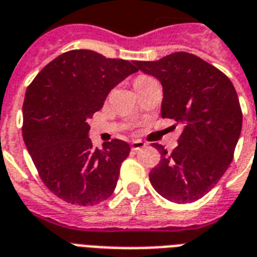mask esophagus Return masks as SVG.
<instances>
[{
	"instance_id": "1",
	"label": "esophagus",
	"mask_w": 257,
	"mask_h": 257,
	"mask_svg": "<svg viewBox=\"0 0 257 257\" xmlns=\"http://www.w3.org/2000/svg\"><path fill=\"white\" fill-rule=\"evenodd\" d=\"M145 146H146V143L142 142V141H133L131 142V150H141Z\"/></svg>"
}]
</instances>
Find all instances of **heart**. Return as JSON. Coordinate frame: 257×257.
I'll return each mask as SVG.
<instances>
[{
	"label": "heart",
	"instance_id": "1",
	"mask_svg": "<svg viewBox=\"0 0 257 257\" xmlns=\"http://www.w3.org/2000/svg\"><path fill=\"white\" fill-rule=\"evenodd\" d=\"M149 79H151V77H149V76H138V77H137V79H135L134 84L137 85V84H139V83H142V81L149 80Z\"/></svg>",
	"mask_w": 257,
	"mask_h": 257
}]
</instances>
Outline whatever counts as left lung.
Listing matches in <instances>:
<instances>
[{
  "label": "left lung",
  "instance_id": "left-lung-1",
  "mask_svg": "<svg viewBox=\"0 0 257 257\" xmlns=\"http://www.w3.org/2000/svg\"><path fill=\"white\" fill-rule=\"evenodd\" d=\"M135 64L161 81L162 118L184 124L172 153L154 143L161 161L149 174L151 185L172 202H194L214 188L233 160L242 124L236 89L225 73L188 52Z\"/></svg>",
  "mask_w": 257,
  "mask_h": 257
}]
</instances>
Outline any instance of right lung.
Here are the masks:
<instances>
[{"mask_svg": "<svg viewBox=\"0 0 257 257\" xmlns=\"http://www.w3.org/2000/svg\"><path fill=\"white\" fill-rule=\"evenodd\" d=\"M134 64L73 49L45 65L28 87L24 142L41 181L68 204L92 206L114 193L130 146L112 139L93 149L87 120L115 85L138 71Z\"/></svg>", "mask_w": 257, "mask_h": 257, "instance_id": "obj_1", "label": "right lung"}]
</instances>
